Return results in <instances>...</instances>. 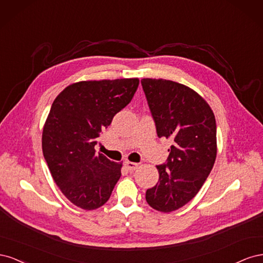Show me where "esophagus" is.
I'll return each mask as SVG.
<instances>
[{
  "instance_id": "esophagus-1",
  "label": "esophagus",
  "mask_w": 263,
  "mask_h": 263,
  "mask_svg": "<svg viewBox=\"0 0 263 263\" xmlns=\"http://www.w3.org/2000/svg\"><path fill=\"white\" fill-rule=\"evenodd\" d=\"M125 166H126V169L128 170V171H134L135 169L137 168L138 164L135 163V162H130V161H126L125 162Z\"/></svg>"
}]
</instances>
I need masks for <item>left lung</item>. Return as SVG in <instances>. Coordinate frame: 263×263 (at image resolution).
<instances>
[{
  "label": "left lung",
  "mask_w": 263,
  "mask_h": 263,
  "mask_svg": "<svg viewBox=\"0 0 263 263\" xmlns=\"http://www.w3.org/2000/svg\"><path fill=\"white\" fill-rule=\"evenodd\" d=\"M159 138L173 144L166 162L157 165L159 181L146 201L163 213L189 203L203 186L216 159V121L206 101L190 87L163 79H142Z\"/></svg>",
  "instance_id": "8db88e82"
}]
</instances>
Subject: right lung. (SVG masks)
Segmentation results:
<instances>
[{
    "mask_svg": "<svg viewBox=\"0 0 263 263\" xmlns=\"http://www.w3.org/2000/svg\"><path fill=\"white\" fill-rule=\"evenodd\" d=\"M139 80L82 81L53 101L43 130V154L55 184L83 210L104 205L121 178L122 163L95 154L94 146L113 117L129 104Z\"/></svg>",
    "mask_w": 263,
    "mask_h": 263,
    "instance_id": "right-lung-1",
    "label": "right lung"
}]
</instances>
